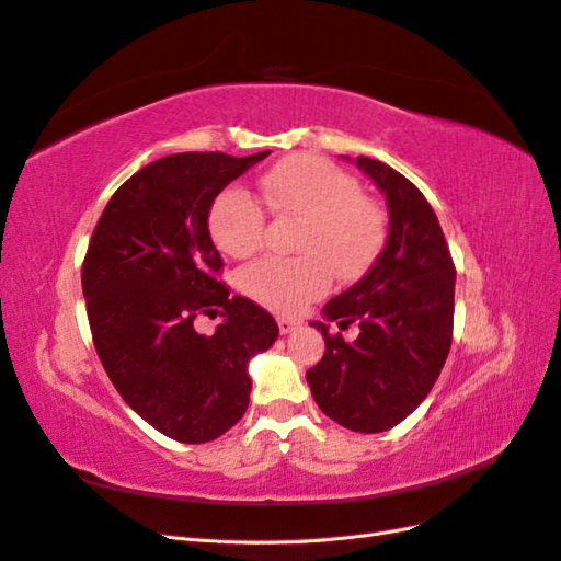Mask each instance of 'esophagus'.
I'll use <instances>...</instances> for the list:
<instances>
[{
  "instance_id": "obj_1",
  "label": "esophagus",
  "mask_w": 561,
  "mask_h": 561,
  "mask_svg": "<svg viewBox=\"0 0 561 561\" xmlns=\"http://www.w3.org/2000/svg\"><path fill=\"white\" fill-rule=\"evenodd\" d=\"M299 325H301L299 320H293V318H278L280 334H290V332H295Z\"/></svg>"
}]
</instances>
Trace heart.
<instances>
[{"label": "heart", "mask_w": 561, "mask_h": 561, "mask_svg": "<svg viewBox=\"0 0 561 561\" xmlns=\"http://www.w3.org/2000/svg\"><path fill=\"white\" fill-rule=\"evenodd\" d=\"M260 186L271 210L301 217L297 250L304 254L248 264L239 285L250 299L276 313H297L325 295L332 271L353 278L375 260L383 241V217L342 168L318 157H293L264 173ZM208 225L219 250L248 257L262 243L266 217L257 198L229 186L215 198Z\"/></svg>", "instance_id": "1"}]
</instances>
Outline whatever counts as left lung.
Here are the masks:
<instances>
[{"label": "left lung", "instance_id": "8db88e82", "mask_svg": "<svg viewBox=\"0 0 561 561\" xmlns=\"http://www.w3.org/2000/svg\"><path fill=\"white\" fill-rule=\"evenodd\" d=\"M353 163L386 198L388 236L367 274L322 307L325 322H311L325 339V353L307 381L339 426L383 433L426 400L445 367L456 268L426 196L381 161L358 157ZM332 319L342 328L358 321L359 339L348 345L332 337Z\"/></svg>", "mask_w": 561, "mask_h": 561}]
</instances>
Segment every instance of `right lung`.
<instances>
[{"label":"right lung","instance_id":"1","mask_svg":"<svg viewBox=\"0 0 561 561\" xmlns=\"http://www.w3.org/2000/svg\"><path fill=\"white\" fill-rule=\"evenodd\" d=\"M271 151L229 157L184 151L145 165L100 215L81 287L93 344L118 396L149 426L184 445L225 435L248 410V365L271 348L278 325L215 274L213 201ZM219 312L213 335L195 316Z\"/></svg>","mask_w":561,"mask_h":561}]
</instances>
